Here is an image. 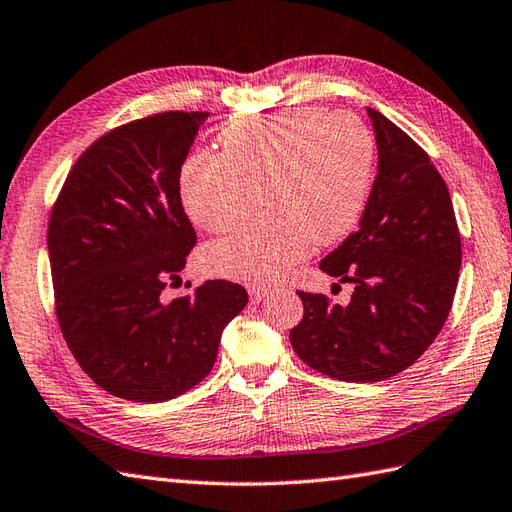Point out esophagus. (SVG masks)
I'll use <instances>...</instances> for the list:
<instances>
[{
    "label": "esophagus",
    "instance_id": "1",
    "mask_svg": "<svg viewBox=\"0 0 512 512\" xmlns=\"http://www.w3.org/2000/svg\"><path fill=\"white\" fill-rule=\"evenodd\" d=\"M248 294H251V301L253 303H261L270 294V290L268 288H259V285H253V288L248 290Z\"/></svg>",
    "mask_w": 512,
    "mask_h": 512
}]
</instances>
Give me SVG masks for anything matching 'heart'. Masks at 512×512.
<instances>
[{
    "label": "heart",
    "mask_w": 512,
    "mask_h": 512,
    "mask_svg": "<svg viewBox=\"0 0 512 512\" xmlns=\"http://www.w3.org/2000/svg\"><path fill=\"white\" fill-rule=\"evenodd\" d=\"M222 154L187 159L178 192L196 227L222 233L266 211L202 253L211 275L268 283L360 222L371 192L375 141L351 113L318 106L246 117L220 133Z\"/></svg>",
    "instance_id": "obj_1"
}]
</instances>
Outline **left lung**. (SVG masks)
I'll return each instance as SVG.
<instances>
[{
  "label": "left lung",
  "mask_w": 512,
  "mask_h": 512,
  "mask_svg": "<svg viewBox=\"0 0 512 512\" xmlns=\"http://www.w3.org/2000/svg\"><path fill=\"white\" fill-rule=\"evenodd\" d=\"M377 176L353 231L320 270L353 283L349 305L299 292L296 355L342 382H382L406 371L443 329L462 259L449 189L427 152L375 109Z\"/></svg>",
  "instance_id": "1"
}]
</instances>
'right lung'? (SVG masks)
Instances as JSON below:
<instances>
[{
	"mask_svg": "<svg viewBox=\"0 0 512 512\" xmlns=\"http://www.w3.org/2000/svg\"><path fill=\"white\" fill-rule=\"evenodd\" d=\"M207 117L165 111L109 130L80 154L52 207L58 325L82 371L120 399L159 403L200 384L222 329L248 303L224 279L174 301L161 294L196 244L178 178Z\"/></svg>",
	"mask_w": 512,
	"mask_h": 512,
	"instance_id": "obj_1",
	"label": "right lung"
}]
</instances>
